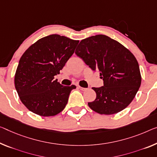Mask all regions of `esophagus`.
Segmentation results:
<instances>
[{
	"label": "esophagus",
	"mask_w": 157,
	"mask_h": 157,
	"mask_svg": "<svg viewBox=\"0 0 157 157\" xmlns=\"http://www.w3.org/2000/svg\"><path fill=\"white\" fill-rule=\"evenodd\" d=\"M78 88L80 89V90H83V91H86V90H88V88H83V87H81V86H78Z\"/></svg>",
	"instance_id": "34e87169"
}]
</instances>
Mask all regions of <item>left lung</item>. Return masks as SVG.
<instances>
[{"label": "left lung", "mask_w": 157, "mask_h": 157, "mask_svg": "<svg viewBox=\"0 0 157 157\" xmlns=\"http://www.w3.org/2000/svg\"><path fill=\"white\" fill-rule=\"evenodd\" d=\"M93 71H99L104 86L93 88L96 99L88 105L100 114L111 115L130 105L141 84L138 62L133 54L105 35L85 38L75 52Z\"/></svg>", "instance_id": "left-lung-1"}]
</instances>
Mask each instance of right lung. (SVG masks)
<instances>
[{
  "label": "right lung",
  "mask_w": 157,
  "mask_h": 157,
  "mask_svg": "<svg viewBox=\"0 0 157 157\" xmlns=\"http://www.w3.org/2000/svg\"><path fill=\"white\" fill-rule=\"evenodd\" d=\"M79 40L52 34L38 40L24 52L14 75L21 102L41 117H52L66 107L74 85L64 86L55 76L74 54Z\"/></svg>",
  "instance_id": "1"
}]
</instances>
